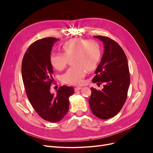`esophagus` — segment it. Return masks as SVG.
Listing matches in <instances>:
<instances>
[{"mask_svg":"<svg viewBox=\"0 0 153 153\" xmlns=\"http://www.w3.org/2000/svg\"><path fill=\"white\" fill-rule=\"evenodd\" d=\"M82 87H75V92H76V91H79V90H80L81 89H82Z\"/></svg>","mask_w":153,"mask_h":153,"instance_id":"obj_1","label":"esophagus"}]
</instances>
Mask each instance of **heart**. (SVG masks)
Here are the masks:
<instances>
[{
  "label": "heart",
  "mask_w": 153,
  "mask_h": 153,
  "mask_svg": "<svg viewBox=\"0 0 153 153\" xmlns=\"http://www.w3.org/2000/svg\"><path fill=\"white\" fill-rule=\"evenodd\" d=\"M63 53H52L49 61L52 66L61 71L72 58L74 66L69 68L61 76L64 83L70 85H80L86 71H93L98 65L101 56V49L98 42L94 40L72 38L64 43Z\"/></svg>",
  "instance_id": "1"
}]
</instances>
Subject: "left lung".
Wrapping results in <instances>:
<instances>
[{"label": "left lung", "instance_id": "left-lung-1", "mask_svg": "<svg viewBox=\"0 0 153 153\" xmlns=\"http://www.w3.org/2000/svg\"><path fill=\"white\" fill-rule=\"evenodd\" d=\"M94 37L103 41L105 50L92 81L105 85L101 91L91 88L89 103L95 116L108 119L119 112L127 99L130 83L129 66L126 54L117 43L108 37Z\"/></svg>", "mask_w": 153, "mask_h": 153}]
</instances>
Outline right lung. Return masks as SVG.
<instances>
[{"mask_svg": "<svg viewBox=\"0 0 153 153\" xmlns=\"http://www.w3.org/2000/svg\"><path fill=\"white\" fill-rule=\"evenodd\" d=\"M59 39L47 38L36 41L27 49L22 60V75L30 104L39 116L51 123L58 122L67 114L72 87L61 86L54 95L50 91L53 68L49 61L53 44Z\"/></svg>", "mask_w": 153, "mask_h": 153, "instance_id": "add662e5", "label": "right lung"}]
</instances>
